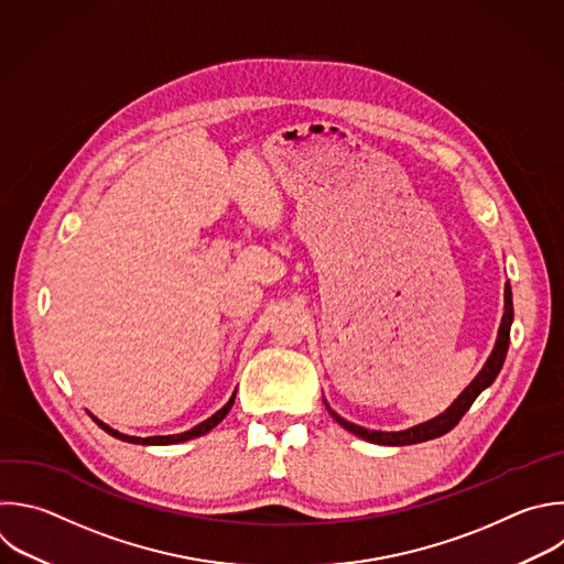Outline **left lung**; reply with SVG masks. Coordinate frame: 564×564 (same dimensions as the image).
I'll return each mask as SVG.
<instances>
[{"label": "left lung", "instance_id": "left-lung-1", "mask_svg": "<svg viewBox=\"0 0 564 564\" xmlns=\"http://www.w3.org/2000/svg\"><path fill=\"white\" fill-rule=\"evenodd\" d=\"M511 323H513V303H511V285L505 283V314H502V321H500V327H498V336H496V345L489 354V358L485 360L482 369L476 373V379L460 392V397L443 412L438 414L436 419L432 421H425L421 425H414V427H408V430H401V432H377V430H365L360 425H354L349 421H345L343 416H338L329 405L327 401L323 399L327 412L332 414V419L343 427L347 430L349 434L367 441V443H373V445H386V447H403V445H416V443H425V441H432V438H438V436H445L447 432H452L458 421L467 414V410L471 408V403L480 397V392H485L498 377V371L502 369V362H505V356H507V349H509V329H511Z\"/></svg>", "mask_w": 564, "mask_h": 564}]
</instances>
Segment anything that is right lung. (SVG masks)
Instances as JSON below:
<instances>
[{
	"label": "right lung",
	"mask_w": 564,
	"mask_h": 564,
	"mask_svg": "<svg viewBox=\"0 0 564 564\" xmlns=\"http://www.w3.org/2000/svg\"><path fill=\"white\" fill-rule=\"evenodd\" d=\"M235 397H237V390L232 392V397H230V401L217 412V414H213L210 419H206L204 423H199V425H195L193 430H187V432H181V434H170V436H148V438H139V436H128V434H121V432H117V430H112L110 425H106L104 421H99L97 416H93L90 412V416H93V421L106 432V434H110V436H115V438H119V441H126V443H134V445H176V443H185V441H191V438H197V436H204V434H208L210 430H215L226 416H228V412L232 410V405H235Z\"/></svg>",
	"instance_id": "right-lung-1"
}]
</instances>
